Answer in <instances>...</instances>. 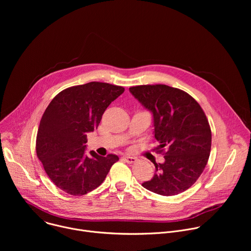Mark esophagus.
Here are the masks:
<instances>
[{
	"instance_id": "34e87169",
	"label": "esophagus",
	"mask_w": 251,
	"mask_h": 251,
	"mask_svg": "<svg viewBox=\"0 0 251 251\" xmlns=\"http://www.w3.org/2000/svg\"><path fill=\"white\" fill-rule=\"evenodd\" d=\"M123 159L125 160V162H127L128 164H133L136 162V158L135 157H131V156H123Z\"/></svg>"
}]
</instances>
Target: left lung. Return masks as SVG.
I'll use <instances>...</instances> for the list:
<instances>
[{
    "label": "left lung",
    "instance_id": "8db88e82",
    "mask_svg": "<svg viewBox=\"0 0 251 251\" xmlns=\"http://www.w3.org/2000/svg\"><path fill=\"white\" fill-rule=\"evenodd\" d=\"M152 112L154 134L164 163H155L156 174L143 183L162 196H175L190 189L203 172L210 153L211 131L201 105L187 92L165 84L129 88Z\"/></svg>",
    "mask_w": 251,
    "mask_h": 251
}]
</instances>
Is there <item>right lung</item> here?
Instances as JSON below:
<instances>
[{
  "label": "right lung",
  "mask_w": 251,
  "mask_h": 251,
  "mask_svg": "<svg viewBox=\"0 0 251 251\" xmlns=\"http://www.w3.org/2000/svg\"><path fill=\"white\" fill-rule=\"evenodd\" d=\"M124 87L89 82L60 91L41 119L35 150L50 181L63 192L82 196L99 187L119 158L90 151L87 133L97 129L107 107Z\"/></svg>",
  "instance_id": "1"
}]
</instances>
